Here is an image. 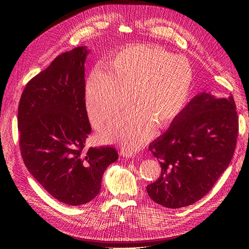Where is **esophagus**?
Segmentation results:
<instances>
[{
	"mask_svg": "<svg viewBox=\"0 0 249 249\" xmlns=\"http://www.w3.org/2000/svg\"><path fill=\"white\" fill-rule=\"evenodd\" d=\"M120 155H122L123 157H124V158H127V159H131V158H134L135 157V154L132 152V150H130V149H122L120 150Z\"/></svg>",
	"mask_w": 249,
	"mask_h": 249,
	"instance_id": "esophagus-1",
	"label": "esophagus"
}]
</instances>
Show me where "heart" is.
Returning <instances> with one entry per match:
<instances>
[{
  "mask_svg": "<svg viewBox=\"0 0 249 249\" xmlns=\"http://www.w3.org/2000/svg\"><path fill=\"white\" fill-rule=\"evenodd\" d=\"M95 70L86 84V107L96 127L113 122L126 109L131 95L137 109L105 132L106 139L141 148L156 126L170 125L184 110L193 84L188 60L157 46H129Z\"/></svg>",
  "mask_w": 249,
  "mask_h": 249,
  "instance_id": "b5f03b06",
  "label": "heart"
}]
</instances>
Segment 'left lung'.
<instances>
[{"label":"left lung","mask_w":249,"mask_h":249,"mask_svg":"<svg viewBox=\"0 0 249 249\" xmlns=\"http://www.w3.org/2000/svg\"><path fill=\"white\" fill-rule=\"evenodd\" d=\"M238 130L232 95H195L169 129L149 144L161 176L146 187L148 196L170 209L190 206L205 196L229 167Z\"/></svg>","instance_id":"1"}]
</instances>
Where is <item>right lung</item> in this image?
Wrapping results in <instances>:
<instances>
[{"instance_id": "1", "label": "right lung", "mask_w": 249, "mask_h": 249, "mask_svg": "<svg viewBox=\"0 0 249 249\" xmlns=\"http://www.w3.org/2000/svg\"><path fill=\"white\" fill-rule=\"evenodd\" d=\"M89 51L79 47L55 58L28 82L18 113L22 160L53 197L70 206L92 200L104 171L118 159L114 147L85 149L91 126L85 104Z\"/></svg>"}]
</instances>
